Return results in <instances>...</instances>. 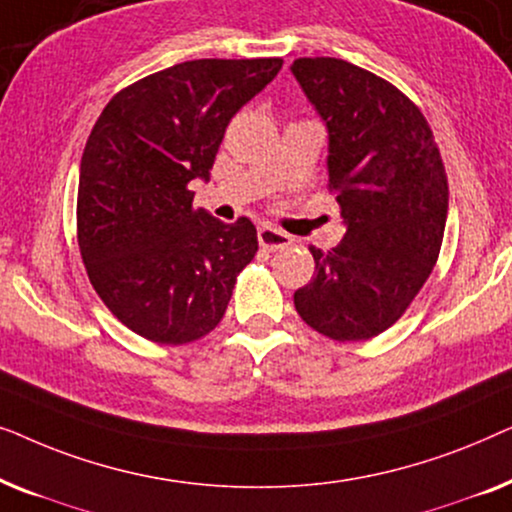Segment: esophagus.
Segmentation results:
<instances>
[{"label":"esophagus","instance_id":"34e87169","mask_svg":"<svg viewBox=\"0 0 512 512\" xmlns=\"http://www.w3.org/2000/svg\"><path fill=\"white\" fill-rule=\"evenodd\" d=\"M258 242H261L263 249L279 251V249L289 247L291 237L286 235V233H282V230L272 228V226H263V228H258Z\"/></svg>","mask_w":512,"mask_h":512}]
</instances>
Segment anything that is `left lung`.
I'll return each instance as SVG.
<instances>
[{"mask_svg": "<svg viewBox=\"0 0 512 512\" xmlns=\"http://www.w3.org/2000/svg\"><path fill=\"white\" fill-rule=\"evenodd\" d=\"M291 72L328 130V188L347 233L293 293L307 326L338 342L387 331L429 279L447 221V174L426 118L380 76L338 58Z\"/></svg>", "mask_w": 512, "mask_h": 512, "instance_id": "obj_1", "label": "left lung"}]
</instances>
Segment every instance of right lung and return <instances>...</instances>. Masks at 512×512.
I'll list each match as a JSON object with an SVG mask.
<instances>
[{"label":"right lung","mask_w":512,"mask_h":512,"mask_svg":"<svg viewBox=\"0 0 512 512\" xmlns=\"http://www.w3.org/2000/svg\"><path fill=\"white\" fill-rule=\"evenodd\" d=\"M282 58L191 60L123 88L93 125L81 158L76 237L109 312L158 345L214 331L237 275L258 251L247 216L223 223L193 209L237 111Z\"/></svg>","instance_id":"add662e5"}]
</instances>
